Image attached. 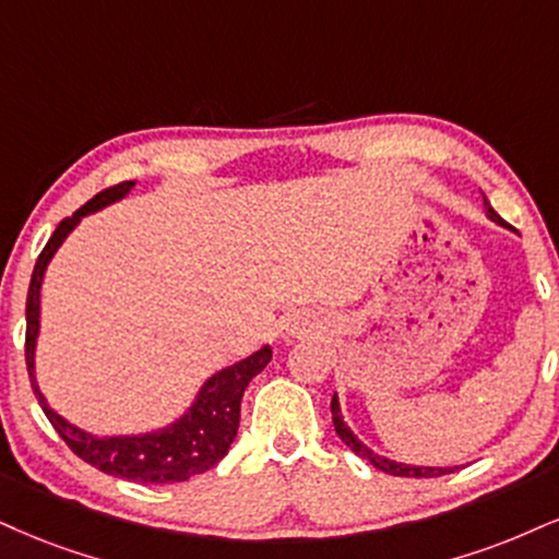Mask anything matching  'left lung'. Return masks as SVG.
I'll return each mask as SVG.
<instances>
[{
	"mask_svg": "<svg viewBox=\"0 0 559 559\" xmlns=\"http://www.w3.org/2000/svg\"><path fill=\"white\" fill-rule=\"evenodd\" d=\"M485 210H487V217H490L492 223L506 225V223H502V217L498 215V212L492 210L490 202H487V197H485ZM332 419H334L336 436H340L344 443L353 448L357 456L365 459V461H370V464H373L376 469H381L385 474H394V477H443V474H451V472L459 469V466H445V469H440V466H412V464H402V461H391V459H385V456H378V453L370 451V448L365 445L362 440L357 438L353 430H349L347 423H344L342 409H340V399H336V394L332 399Z\"/></svg>",
	"mask_w": 559,
	"mask_h": 559,
	"instance_id": "1",
	"label": "left lung"
}]
</instances>
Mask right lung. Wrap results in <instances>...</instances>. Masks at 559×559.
<instances>
[{
	"instance_id": "obj_1",
	"label": "right lung",
	"mask_w": 559,
	"mask_h": 559,
	"mask_svg": "<svg viewBox=\"0 0 559 559\" xmlns=\"http://www.w3.org/2000/svg\"><path fill=\"white\" fill-rule=\"evenodd\" d=\"M134 181L116 183L111 189H103L95 194L85 206H80L72 217H64L48 238V243L40 251L33 269L31 287H27L25 302V362L27 376H31L33 394H36L40 409L59 432V438L72 448L82 461H87L95 469L114 474V477L147 481V485H170V481H186L194 474H202L217 464L219 459L230 451V443L236 440L238 423H240V399H243L246 385L251 378L266 368L272 360V347H261L259 353L248 355L246 360L217 370L215 376L206 378L202 389L194 399V404L183 412L176 423L160 427L155 432L144 436H90L80 430L78 425L67 423L64 417L57 415L40 394L36 381V340L40 326V285L48 261L59 251L69 233L78 227V223L90 212H98L103 206L119 202L132 191Z\"/></svg>"
}]
</instances>
